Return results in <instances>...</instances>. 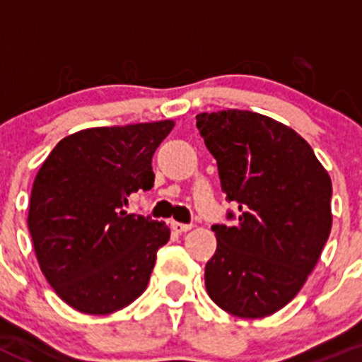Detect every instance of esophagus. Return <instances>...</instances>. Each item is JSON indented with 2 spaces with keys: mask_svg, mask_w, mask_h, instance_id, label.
Returning <instances> with one entry per match:
<instances>
[{
  "mask_svg": "<svg viewBox=\"0 0 362 362\" xmlns=\"http://www.w3.org/2000/svg\"><path fill=\"white\" fill-rule=\"evenodd\" d=\"M171 228L177 233H187L189 229H192L191 224H182V222H171Z\"/></svg>",
  "mask_w": 362,
  "mask_h": 362,
  "instance_id": "34e87169",
  "label": "esophagus"
}]
</instances>
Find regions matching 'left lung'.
Returning a JSON list of instances; mask_svg holds the SVG:
<instances>
[{"label":"left lung","instance_id":"left-lung-1","mask_svg":"<svg viewBox=\"0 0 362 362\" xmlns=\"http://www.w3.org/2000/svg\"><path fill=\"white\" fill-rule=\"evenodd\" d=\"M222 191L238 203L235 226H214L206 293L228 313L262 319L301 291L329 238V173L286 124L249 110L198 113ZM233 218V214H229Z\"/></svg>","mask_w":362,"mask_h":362}]
</instances>
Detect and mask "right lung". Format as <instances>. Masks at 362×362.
<instances>
[{
  "label": "right lung",
  "mask_w": 362,
  "mask_h": 362,
  "mask_svg": "<svg viewBox=\"0 0 362 362\" xmlns=\"http://www.w3.org/2000/svg\"><path fill=\"white\" fill-rule=\"evenodd\" d=\"M173 120L89 127L68 134L33 184L28 228L47 282L66 305L108 315L147 289L164 222L127 214V198L154 185L152 156Z\"/></svg>",
  "instance_id": "right-lung-1"
}]
</instances>
